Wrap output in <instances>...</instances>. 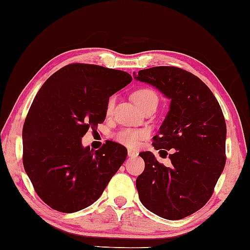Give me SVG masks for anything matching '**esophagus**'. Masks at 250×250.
I'll return each instance as SVG.
<instances>
[{
  "label": "esophagus",
  "instance_id": "esophagus-1",
  "mask_svg": "<svg viewBox=\"0 0 250 250\" xmlns=\"http://www.w3.org/2000/svg\"><path fill=\"white\" fill-rule=\"evenodd\" d=\"M127 155H128V157H137L138 156V151L128 150L127 151Z\"/></svg>",
  "mask_w": 250,
  "mask_h": 250
}]
</instances>
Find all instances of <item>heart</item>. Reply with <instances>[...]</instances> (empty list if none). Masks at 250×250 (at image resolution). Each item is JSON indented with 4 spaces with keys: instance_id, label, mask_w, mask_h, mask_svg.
<instances>
[{
    "instance_id": "b5f03b06",
    "label": "heart",
    "mask_w": 250,
    "mask_h": 250,
    "mask_svg": "<svg viewBox=\"0 0 250 250\" xmlns=\"http://www.w3.org/2000/svg\"><path fill=\"white\" fill-rule=\"evenodd\" d=\"M133 101L140 106L145 108L149 103H157L158 96L157 94L150 88H139L133 93ZM116 103V96H110L105 104V113L110 116L113 111ZM148 137V133L145 129H137V128H123L121 131L113 134V139L123 146L127 148H137L140 142Z\"/></svg>"
}]
</instances>
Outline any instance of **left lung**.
Returning <instances> with one entry per match:
<instances>
[{"label":"left lung","mask_w":250,"mask_h":250,"mask_svg":"<svg viewBox=\"0 0 250 250\" xmlns=\"http://www.w3.org/2000/svg\"><path fill=\"white\" fill-rule=\"evenodd\" d=\"M135 79L150 83L171 100L170 111L153 138L168 158L167 167L150 151L139 155L145 170L135 185L141 203L165 219L196 212L211 197L224 170L226 124L218 101L200 78L176 66H155Z\"/></svg>","instance_id":"1"}]
</instances>
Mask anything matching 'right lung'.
<instances>
[{"mask_svg": "<svg viewBox=\"0 0 250 250\" xmlns=\"http://www.w3.org/2000/svg\"><path fill=\"white\" fill-rule=\"evenodd\" d=\"M132 82L125 71L72 63L42 85L22 127V164L39 197L60 212H76L101 196L127 156L106 140L97 150L82 138L105 119L108 99Z\"/></svg>", "mask_w": 250, "mask_h": 250, "instance_id": "right-lung-1", "label": "right lung"}]
</instances>
